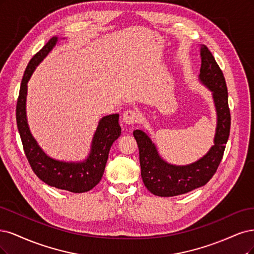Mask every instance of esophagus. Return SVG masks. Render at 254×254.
Instances as JSON below:
<instances>
[{"mask_svg": "<svg viewBox=\"0 0 254 254\" xmlns=\"http://www.w3.org/2000/svg\"><path fill=\"white\" fill-rule=\"evenodd\" d=\"M122 120H124V122H126L127 125H134V124H138L139 120H140V116H139V114L136 110L129 109L124 113V115H122Z\"/></svg>", "mask_w": 254, "mask_h": 254, "instance_id": "1", "label": "esophagus"}]
</instances>
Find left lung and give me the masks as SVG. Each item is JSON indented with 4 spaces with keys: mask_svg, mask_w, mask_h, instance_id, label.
<instances>
[{
    "mask_svg": "<svg viewBox=\"0 0 254 254\" xmlns=\"http://www.w3.org/2000/svg\"><path fill=\"white\" fill-rule=\"evenodd\" d=\"M199 79L213 93L217 112L214 145L202 158L188 166H173L162 160L150 137L140 129L134 130L139 149L141 177L151 193L170 197L190 192L206 185L213 177L223 159L230 134L231 116L228 104V89L222 69L207 46L200 48Z\"/></svg>",
    "mask_w": 254,
    "mask_h": 254,
    "instance_id": "8db88e82",
    "label": "left lung"
}]
</instances>
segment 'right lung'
<instances>
[{
	"mask_svg": "<svg viewBox=\"0 0 254 254\" xmlns=\"http://www.w3.org/2000/svg\"><path fill=\"white\" fill-rule=\"evenodd\" d=\"M57 40L58 38L53 37L29 61L21 82L15 117L24 153L35 174L41 181L57 189L83 193L92 190L101 181L111 146L121 134V127L118 124L119 115L113 114L99 121L93 138L91 153L83 162L73 163L55 160L41 150L30 134L27 125L25 110L27 82L37 65L53 50Z\"/></svg>",
	"mask_w": 254,
	"mask_h": 254,
	"instance_id": "obj_1",
	"label": "right lung"
}]
</instances>
